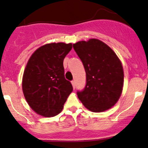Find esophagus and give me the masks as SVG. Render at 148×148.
<instances>
[{
  "mask_svg": "<svg viewBox=\"0 0 148 148\" xmlns=\"http://www.w3.org/2000/svg\"><path fill=\"white\" fill-rule=\"evenodd\" d=\"M72 84L73 88H74V89H75V88H76V83H75V81H72Z\"/></svg>",
  "mask_w": 148,
  "mask_h": 148,
  "instance_id": "1",
  "label": "esophagus"
}]
</instances>
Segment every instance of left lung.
<instances>
[{"instance_id":"left-lung-1","label":"left lung","mask_w":148,"mask_h":148,"mask_svg":"<svg viewBox=\"0 0 148 148\" xmlns=\"http://www.w3.org/2000/svg\"><path fill=\"white\" fill-rule=\"evenodd\" d=\"M86 73V84L77 95L86 108L102 112L111 108L121 95L123 66L112 49L97 39L73 45Z\"/></svg>"}]
</instances>
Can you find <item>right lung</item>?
<instances>
[{"instance_id": "add662e5", "label": "right lung", "mask_w": 148, "mask_h": 148, "mask_svg": "<svg viewBox=\"0 0 148 148\" xmlns=\"http://www.w3.org/2000/svg\"><path fill=\"white\" fill-rule=\"evenodd\" d=\"M72 44L51 43L37 49L30 58L23 76L24 97L34 111L53 117L62 111L73 90L64 78L63 60Z\"/></svg>"}]
</instances>
